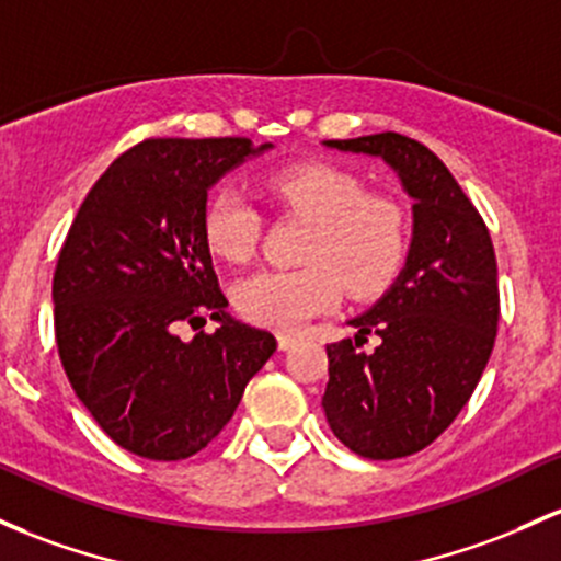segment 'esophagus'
<instances>
[{"instance_id": "esophagus-1", "label": "esophagus", "mask_w": 561, "mask_h": 561, "mask_svg": "<svg viewBox=\"0 0 561 561\" xmlns=\"http://www.w3.org/2000/svg\"><path fill=\"white\" fill-rule=\"evenodd\" d=\"M276 343H279L282 351H290L295 343H298V335H285V332H282V335H276Z\"/></svg>"}]
</instances>
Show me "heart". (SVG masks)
Segmentation results:
<instances>
[{"label": "heart", "mask_w": 561, "mask_h": 561, "mask_svg": "<svg viewBox=\"0 0 561 561\" xmlns=\"http://www.w3.org/2000/svg\"><path fill=\"white\" fill-rule=\"evenodd\" d=\"M268 199L313 220L306 268H263L233 290L237 311L261 328L293 332L335 309L348 287L370 298L391 285L410 248L408 215L389 196H367L354 172L330 162H295L263 178ZM263 215L242 188L224 186L207 199L202 237L213 255L244 263L261 242Z\"/></svg>", "instance_id": "obj_1"}]
</instances>
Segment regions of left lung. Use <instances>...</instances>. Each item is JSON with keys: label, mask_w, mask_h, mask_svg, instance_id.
Returning a JSON list of instances; mask_svg holds the SVG:
<instances>
[{"label": "left lung", "mask_w": 561, "mask_h": 561, "mask_svg": "<svg viewBox=\"0 0 561 561\" xmlns=\"http://www.w3.org/2000/svg\"><path fill=\"white\" fill-rule=\"evenodd\" d=\"M383 159L412 199V239L393 285L330 343L322 408L351 453L393 460L428 447L466 408L497 332V263L488 226L434 151L399 133L322 140ZM375 331L379 348L355 347ZM357 345L354 347L353 343Z\"/></svg>", "instance_id": "8db88e82"}]
</instances>
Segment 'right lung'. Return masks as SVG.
Segmentation results:
<instances>
[{
  "instance_id": "obj_1",
  "label": "right lung",
  "mask_w": 561,
  "mask_h": 561,
  "mask_svg": "<svg viewBox=\"0 0 561 561\" xmlns=\"http://www.w3.org/2000/svg\"><path fill=\"white\" fill-rule=\"evenodd\" d=\"M274 149L248 138H151L111 162L84 196L53 279L55 341L79 402L111 439L183 460L231 421L276 351L233 319L218 290L202 213L226 172ZM215 318L181 342L174 328Z\"/></svg>"
}]
</instances>
